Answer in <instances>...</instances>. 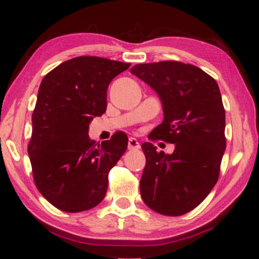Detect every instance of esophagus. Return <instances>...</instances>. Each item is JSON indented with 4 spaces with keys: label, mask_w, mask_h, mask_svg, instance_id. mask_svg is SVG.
Listing matches in <instances>:
<instances>
[{
    "label": "esophagus",
    "mask_w": 259,
    "mask_h": 259,
    "mask_svg": "<svg viewBox=\"0 0 259 259\" xmlns=\"http://www.w3.org/2000/svg\"><path fill=\"white\" fill-rule=\"evenodd\" d=\"M127 149H129V150L140 149V143L137 142L136 139H134V137H130L129 142H127Z\"/></svg>",
    "instance_id": "obj_1"
}]
</instances>
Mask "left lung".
Listing matches in <instances>:
<instances>
[{
    "instance_id": "left-lung-1",
    "label": "left lung",
    "mask_w": 259,
    "mask_h": 259,
    "mask_svg": "<svg viewBox=\"0 0 259 259\" xmlns=\"http://www.w3.org/2000/svg\"><path fill=\"white\" fill-rule=\"evenodd\" d=\"M130 73L150 86L161 99L163 122L150 140L175 144L173 154L142 144L146 167L140 181L144 204L163 215L194 209L219 178L226 148L225 109L211 75L180 61L135 65Z\"/></svg>"
}]
</instances>
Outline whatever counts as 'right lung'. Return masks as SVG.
Listing matches in <instances>:
<instances>
[{
  "label": "right lung",
  "instance_id": "obj_1",
  "mask_svg": "<svg viewBox=\"0 0 259 259\" xmlns=\"http://www.w3.org/2000/svg\"><path fill=\"white\" fill-rule=\"evenodd\" d=\"M130 64L99 57H77L53 68L41 81L28 144L36 188L54 207L77 213L104 199L109 171L127 148L116 133L96 143L89 124L106 110V91Z\"/></svg>",
  "mask_w": 259,
  "mask_h": 259
}]
</instances>
